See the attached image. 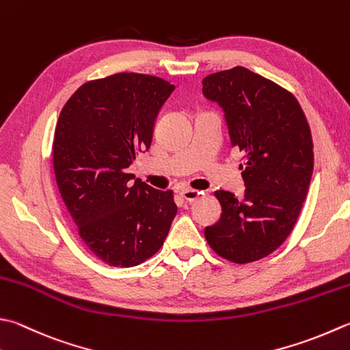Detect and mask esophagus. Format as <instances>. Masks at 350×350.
<instances>
[{
  "label": "esophagus",
  "instance_id": "34e87169",
  "mask_svg": "<svg viewBox=\"0 0 350 350\" xmlns=\"http://www.w3.org/2000/svg\"><path fill=\"white\" fill-rule=\"evenodd\" d=\"M200 191H196V189H182L180 191V196H182V198L183 200H187V202H196L198 197H200Z\"/></svg>",
  "mask_w": 350,
  "mask_h": 350
}]
</instances>
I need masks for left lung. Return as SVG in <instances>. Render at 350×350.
Here are the masks:
<instances>
[{"mask_svg": "<svg viewBox=\"0 0 350 350\" xmlns=\"http://www.w3.org/2000/svg\"><path fill=\"white\" fill-rule=\"evenodd\" d=\"M202 85L224 111L245 185L243 198L215 191L221 217L204 238L230 262L258 261L282 245L302 211L314 168L311 129L290 91L247 68L209 74Z\"/></svg>", "mask_w": 350, "mask_h": 350, "instance_id": "obj_1", "label": "left lung"}]
</instances>
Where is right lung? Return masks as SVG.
I'll return each instance as SVG.
<instances>
[{
    "label": "right lung",
    "instance_id": "obj_1",
    "mask_svg": "<svg viewBox=\"0 0 350 350\" xmlns=\"http://www.w3.org/2000/svg\"><path fill=\"white\" fill-rule=\"evenodd\" d=\"M174 86L118 72L86 81L65 103L53 141L57 188L86 247L112 267L138 265L162 247L177 214L173 191L127 173L153 139Z\"/></svg>",
    "mask_w": 350,
    "mask_h": 350
}]
</instances>
